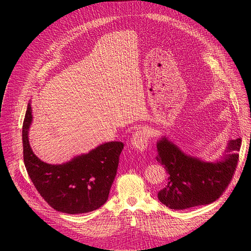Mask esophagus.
<instances>
[{
	"label": "esophagus",
	"instance_id": "obj_1",
	"mask_svg": "<svg viewBox=\"0 0 251 251\" xmlns=\"http://www.w3.org/2000/svg\"><path fill=\"white\" fill-rule=\"evenodd\" d=\"M149 141H150V134L149 131L145 128H142L137 130L132 138H131V144L138 150H145L148 145H149Z\"/></svg>",
	"mask_w": 251,
	"mask_h": 251
}]
</instances>
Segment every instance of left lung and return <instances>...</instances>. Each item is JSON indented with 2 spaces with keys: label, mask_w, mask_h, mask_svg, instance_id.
Wrapping results in <instances>:
<instances>
[{
  "label": "left lung",
  "mask_w": 251,
  "mask_h": 251,
  "mask_svg": "<svg viewBox=\"0 0 251 251\" xmlns=\"http://www.w3.org/2000/svg\"><path fill=\"white\" fill-rule=\"evenodd\" d=\"M241 139L229 141L224 161L206 163L182 152L167 138L157 143V162L169 174L166 188L158 193L159 201L171 209H186L217 201L230 184L238 163Z\"/></svg>",
  "instance_id": "8db88e82"
}]
</instances>
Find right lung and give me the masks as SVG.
<instances>
[{"label":"right lung","mask_w":251,"mask_h":251,"mask_svg":"<svg viewBox=\"0 0 251 251\" xmlns=\"http://www.w3.org/2000/svg\"><path fill=\"white\" fill-rule=\"evenodd\" d=\"M31 120L28 103L23 124L24 162L32 184L44 200L55 210L69 214L89 212L104 204L117 173L123 143H104L67 163L50 165L41 161L29 146Z\"/></svg>","instance_id":"1"}]
</instances>
